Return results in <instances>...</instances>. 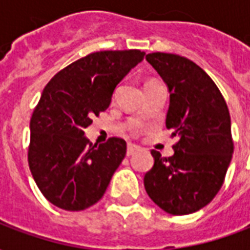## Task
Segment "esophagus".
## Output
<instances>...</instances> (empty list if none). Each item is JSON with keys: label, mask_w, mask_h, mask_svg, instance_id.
<instances>
[{"label": "esophagus", "mask_w": 250, "mask_h": 250, "mask_svg": "<svg viewBox=\"0 0 250 250\" xmlns=\"http://www.w3.org/2000/svg\"><path fill=\"white\" fill-rule=\"evenodd\" d=\"M141 150V147L136 146V145H132V143H128L127 145V157H130V155H134L135 152H138Z\"/></svg>", "instance_id": "1"}]
</instances>
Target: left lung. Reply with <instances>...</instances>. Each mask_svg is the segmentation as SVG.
Segmentation results:
<instances>
[{"instance_id": "1", "label": "left lung", "mask_w": 250, "mask_h": 250, "mask_svg": "<svg viewBox=\"0 0 250 250\" xmlns=\"http://www.w3.org/2000/svg\"><path fill=\"white\" fill-rule=\"evenodd\" d=\"M146 60L167 84L166 127L178 142L173 157L152 150L145 188L168 214H190L209 204L224 184L234 150L229 109L215 83L191 60L162 52L148 53Z\"/></svg>"}]
</instances>
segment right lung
Here are the masks:
<instances>
[{"label": "right lung", "instance_id": "1", "mask_svg": "<svg viewBox=\"0 0 250 250\" xmlns=\"http://www.w3.org/2000/svg\"><path fill=\"white\" fill-rule=\"evenodd\" d=\"M145 52L102 51L72 62L52 77L30 118L28 162L42 195L68 211L102 198L125 155V142L99 145L84 130L108 108L115 87L141 62Z\"/></svg>", "mask_w": 250, "mask_h": 250}]
</instances>
